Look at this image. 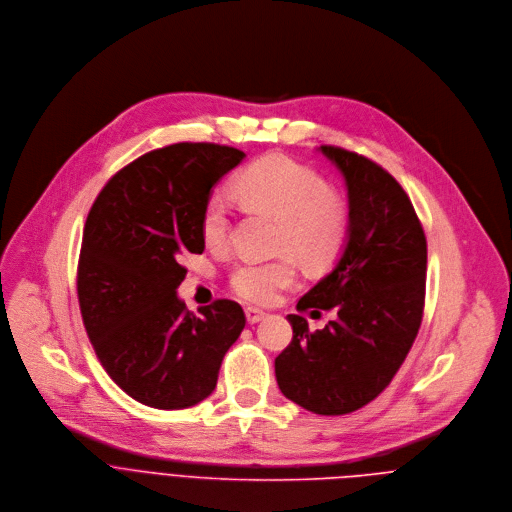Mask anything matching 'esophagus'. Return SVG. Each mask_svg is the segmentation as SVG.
<instances>
[{
  "instance_id": "obj_1",
  "label": "esophagus",
  "mask_w": 512,
  "mask_h": 512,
  "mask_svg": "<svg viewBox=\"0 0 512 512\" xmlns=\"http://www.w3.org/2000/svg\"><path fill=\"white\" fill-rule=\"evenodd\" d=\"M262 319H264V313H262V311H258V309H246V321H248L250 325L260 323Z\"/></svg>"
}]
</instances>
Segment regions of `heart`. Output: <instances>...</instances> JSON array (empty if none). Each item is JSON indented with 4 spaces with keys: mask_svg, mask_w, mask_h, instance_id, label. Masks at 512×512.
Masks as SVG:
<instances>
[{
    "mask_svg": "<svg viewBox=\"0 0 512 512\" xmlns=\"http://www.w3.org/2000/svg\"><path fill=\"white\" fill-rule=\"evenodd\" d=\"M234 195L248 210L278 218L272 260H244L230 274L232 292L248 304H270L296 280L294 258L304 266L329 268L349 236V206L323 175L284 155H266L244 167L232 181ZM230 210L212 193L203 201L199 234L216 248L228 240Z\"/></svg>",
    "mask_w": 512,
    "mask_h": 512,
    "instance_id": "heart-1",
    "label": "heart"
}]
</instances>
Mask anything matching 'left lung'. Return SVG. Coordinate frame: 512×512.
<instances>
[{"label": "left lung", "instance_id": "1", "mask_svg": "<svg viewBox=\"0 0 512 512\" xmlns=\"http://www.w3.org/2000/svg\"><path fill=\"white\" fill-rule=\"evenodd\" d=\"M321 151L349 191V242L335 270L306 292L298 313L335 311L309 331L288 315L290 345L274 359L280 391L319 416H343L373 401L410 353L424 317L428 242L403 187L379 163L335 145Z\"/></svg>", "mask_w": 512, "mask_h": 512}]
</instances>
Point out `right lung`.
Segmentation results:
<instances>
[{"label":"right lung","mask_w":512,"mask_h":512,"mask_svg":"<svg viewBox=\"0 0 512 512\" xmlns=\"http://www.w3.org/2000/svg\"><path fill=\"white\" fill-rule=\"evenodd\" d=\"M244 155L218 143L149 151L119 169L88 212L76 270L86 335L111 379L157 410L206 399L246 325L234 300L218 298L197 317L175 294L181 258L206 248L203 201Z\"/></svg>","instance_id":"1"}]
</instances>
